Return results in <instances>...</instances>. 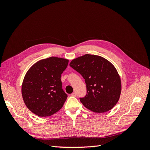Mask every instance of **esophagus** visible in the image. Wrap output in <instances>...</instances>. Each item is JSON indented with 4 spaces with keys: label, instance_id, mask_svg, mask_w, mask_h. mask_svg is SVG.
<instances>
[{
    "label": "esophagus",
    "instance_id": "esophagus-1",
    "mask_svg": "<svg viewBox=\"0 0 150 150\" xmlns=\"http://www.w3.org/2000/svg\"><path fill=\"white\" fill-rule=\"evenodd\" d=\"M71 96H73V97H76V93H72L71 94Z\"/></svg>",
    "mask_w": 150,
    "mask_h": 150
}]
</instances>
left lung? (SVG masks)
Wrapping results in <instances>:
<instances>
[{
  "label": "left lung",
  "mask_w": 150,
  "mask_h": 150,
  "mask_svg": "<svg viewBox=\"0 0 150 150\" xmlns=\"http://www.w3.org/2000/svg\"><path fill=\"white\" fill-rule=\"evenodd\" d=\"M69 66L85 80L87 94L80 101L86 108L103 113L116 105L120 97L121 83L110 61L101 56L85 54L72 60Z\"/></svg>",
  "instance_id": "obj_1"
}]
</instances>
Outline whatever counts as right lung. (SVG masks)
<instances>
[{
  "label": "right lung",
  "instance_id": "1",
  "mask_svg": "<svg viewBox=\"0 0 150 150\" xmlns=\"http://www.w3.org/2000/svg\"><path fill=\"white\" fill-rule=\"evenodd\" d=\"M69 60L51 57L40 60L27 72L22 85L25 106L40 117L52 115L64 105L67 95L62 89L61 74Z\"/></svg>",
  "mask_w": 150,
  "mask_h": 150
}]
</instances>
